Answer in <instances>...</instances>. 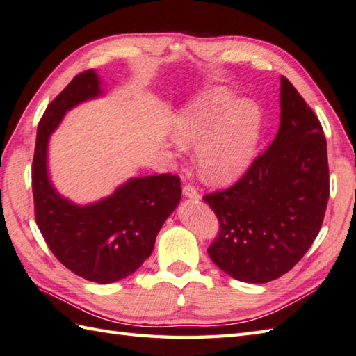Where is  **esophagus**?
Segmentation results:
<instances>
[{
  "mask_svg": "<svg viewBox=\"0 0 356 356\" xmlns=\"http://www.w3.org/2000/svg\"><path fill=\"white\" fill-rule=\"evenodd\" d=\"M183 193H184V197H187V198H192V200H198L200 198L198 188L195 187L193 184H186L183 187Z\"/></svg>",
  "mask_w": 356,
  "mask_h": 356,
  "instance_id": "34e87169",
  "label": "esophagus"
}]
</instances>
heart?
I'll use <instances>...</instances> for the list:
<instances>
[{
	"label": "heart",
	"mask_w": 356,
	"mask_h": 356,
	"mask_svg": "<svg viewBox=\"0 0 356 356\" xmlns=\"http://www.w3.org/2000/svg\"><path fill=\"white\" fill-rule=\"evenodd\" d=\"M258 107L227 90H210L188 103L173 120V138L197 146L201 175L210 183H230L248 170L259 135Z\"/></svg>",
	"instance_id": "obj_1"
}]
</instances>
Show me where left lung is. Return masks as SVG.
Segmentation results:
<instances>
[{
	"mask_svg": "<svg viewBox=\"0 0 356 356\" xmlns=\"http://www.w3.org/2000/svg\"><path fill=\"white\" fill-rule=\"evenodd\" d=\"M275 140L234 186L202 197L220 222L209 257L244 282H269L304 257L321 229L330 183L320 120L281 76Z\"/></svg>",
	"mask_w": 356,
	"mask_h": 356,
	"instance_id": "obj_1",
	"label": "left lung"
}]
</instances>
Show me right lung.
Here are the masks:
<instances>
[{
  "instance_id": "1",
  "label": "right lung",
  "mask_w": 356,
  "mask_h": 356,
  "mask_svg": "<svg viewBox=\"0 0 356 356\" xmlns=\"http://www.w3.org/2000/svg\"><path fill=\"white\" fill-rule=\"evenodd\" d=\"M101 95L92 69L78 74L46 108L36 130L32 163L35 221L56 259L99 284L132 275L155 245L159 229L181 198V179L172 173L134 178L95 204L63 198L47 177V143L69 108Z\"/></svg>"
}]
</instances>
